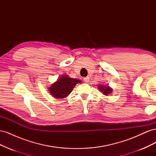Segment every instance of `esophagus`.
I'll return each mask as SVG.
<instances>
[{
  "mask_svg": "<svg viewBox=\"0 0 156 156\" xmlns=\"http://www.w3.org/2000/svg\"><path fill=\"white\" fill-rule=\"evenodd\" d=\"M83 79H84V83H88V82H89V81H90V78H89V77H84Z\"/></svg>",
  "mask_w": 156,
  "mask_h": 156,
  "instance_id": "esophagus-1",
  "label": "esophagus"
}]
</instances>
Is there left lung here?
<instances>
[{"label": "left lung", "instance_id": "left-lung-1", "mask_svg": "<svg viewBox=\"0 0 156 156\" xmlns=\"http://www.w3.org/2000/svg\"><path fill=\"white\" fill-rule=\"evenodd\" d=\"M99 89L100 90V91L103 93L104 95H108V94H110L112 92V89L108 87V86H99Z\"/></svg>", "mask_w": 156, "mask_h": 156}]
</instances>
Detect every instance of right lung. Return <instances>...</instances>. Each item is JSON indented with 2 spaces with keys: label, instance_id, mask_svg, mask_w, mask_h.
Instances as JSON below:
<instances>
[{
  "label": "right lung",
  "instance_id": "1",
  "mask_svg": "<svg viewBox=\"0 0 156 156\" xmlns=\"http://www.w3.org/2000/svg\"><path fill=\"white\" fill-rule=\"evenodd\" d=\"M80 80L69 78L67 75H63L57 81L52 84L49 88V92L56 98H64L67 97L72 91L76 84L81 83Z\"/></svg>",
  "mask_w": 156,
  "mask_h": 156
}]
</instances>
